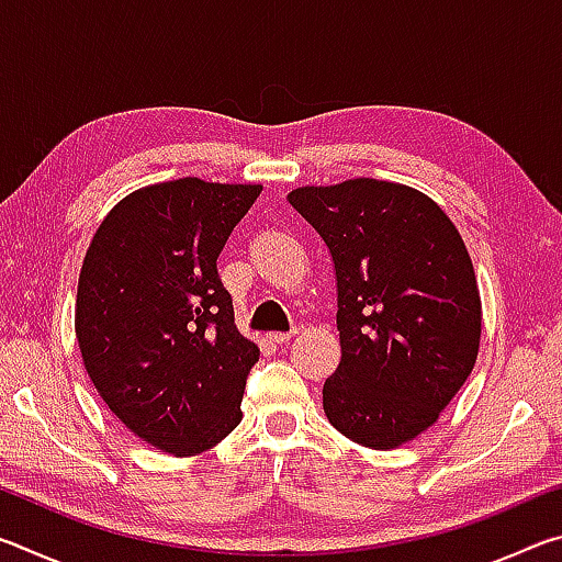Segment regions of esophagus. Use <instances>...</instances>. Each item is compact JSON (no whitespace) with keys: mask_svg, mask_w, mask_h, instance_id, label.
Segmentation results:
<instances>
[{"mask_svg":"<svg viewBox=\"0 0 562 562\" xmlns=\"http://www.w3.org/2000/svg\"><path fill=\"white\" fill-rule=\"evenodd\" d=\"M294 337V331H288V335H270L268 339L272 341L274 347H282V345H288V341Z\"/></svg>","mask_w":562,"mask_h":562,"instance_id":"1","label":"esophagus"}]
</instances>
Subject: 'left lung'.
<instances>
[{
  "instance_id": "1",
  "label": "left lung",
  "mask_w": 562,
  "mask_h": 562,
  "mask_svg": "<svg viewBox=\"0 0 562 562\" xmlns=\"http://www.w3.org/2000/svg\"><path fill=\"white\" fill-rule=\"evenodd\" d=\"M288 201L335 265L329 424L367 449H398L439 422L479 357L481 292L463 237L429 195L392 180L302 186Z\"/></svg>"
}]
</instances>
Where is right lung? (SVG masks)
Returning a JSON list of instances; mask_svg holds the SVG:
<instances>
[{"label": "right lung", "instance_id": "1", "mask_svg": "<svg viewBox=\"0 0 562 562\" xmlns=\"http://www.w3.org/2000/svg\"><path fill=\"white\" fill-rule=\"evenodd\" d=\"M260 190L201 178L133 190L81 265L74 329L93 386L131 434L180 459L243 418L260 349L237 331L215 260Z\"/></svg>", "mask_w": 562, "mask_h": 562}]
</instances>
